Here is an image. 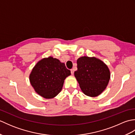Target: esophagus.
<instances>
[{
    "instance_id": "1",
    "label": "esophagus",
    "mask_w": 135,
    "mask_h": 135,
    "mask_svg": "<svg viewBox=\"0 0 135 135\" xmlns=\"http://www.w3.org/2000/svg\"><path fill=\"white\" fill-rule=\"evenodd\" d=\"M74 69H71V74H72V75H73V74H74Z\"/></svg>"
}]
</instances>
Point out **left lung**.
<instances>
[{"mask_svg":"<svg viewBox=\"0 0 135 135\" xmlns=\"http://www.w3.org/2000/svg\"><path fill=\"white\" fill-rule=\"evenodd\" d=\"M74 75L85 95L96 97L107 86L110 79L108 66L96 57L83 56L77 60Z\"/></svg>","mask_w":135,"mask_h":135,"instance_id":"1","label":"left lung"}]
</instances>
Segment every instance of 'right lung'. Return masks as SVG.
Returning a JSON list of instances; mask_svg holds the SVG:
<instances>
[{
  "label": "right lung",
  "instance_id": "obj_1",
  "mask_svg": "<svg viewBox=\"0 0 135 135\" xmlns=\"http://www.w3.org/2000/svg\"><path fill=\"white\" fill-rule=\"evenodd\" d=\"M71 75L64 62L49 56L36 63L30 74V81L36 93L52 99L61 91L64 80Z\"/></svg>",
  "mask_w": 135,
  "mask_h": 135
}]
</instances>
